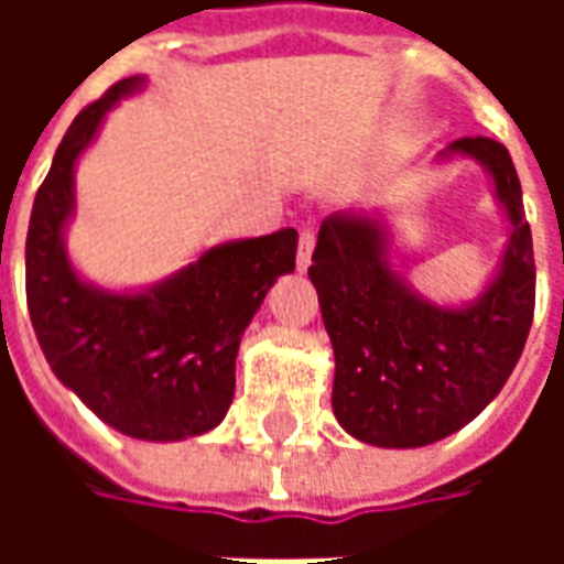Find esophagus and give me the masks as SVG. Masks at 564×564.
<instances>
[{"mask_svg": "<svg viewBox=\"0 0 564 564\" xmlns=\"http://www.w3.org/2000/svg\"><path fill=\"white\" fill-rule=\"evenodd\" d=\"M314 245H317V235L305 229V232L299 235V250H295V265L299 271H305L311 265V253H314Z\"/></svg>", "mask_w": 564, "mask_h": 564, "instance_id": "obj_1", "label": "esophagus"}]
</instances>
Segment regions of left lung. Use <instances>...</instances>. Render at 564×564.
Masks as SVG:
<instances>
[{"label":"left lung","instance_id":"1","mask_svg":"<svg viewBox=\"0 0 564 564\" xmlns=\"http://www.w3.org/2000/svg\"><path fill=\"white\" fill-rule=\"evenodd\" d=\"M453 156L484 165L510 223L496 278L468 305H435L404 281L380 210L319 226L307 278L335 350L332 411L362 444L408 449L459 432L508 383L532 329V229L508 148L477 135L437 160Z\"/></svg>","mask_w":564,"mask_h":564}]
</instances>
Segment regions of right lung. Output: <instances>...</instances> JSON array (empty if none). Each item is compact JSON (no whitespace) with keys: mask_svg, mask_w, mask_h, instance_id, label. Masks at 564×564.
<instances>
[{"mask_svg":"<svg viewBox=\"0 0 564 564\" xmlns=\"http://www.w3.org/2000/svg\"><path fill=\"white\" fill-rule=\"evenodd\" d=\"M144 87L117 80L87 105L54 153L26 232V305L63 387L102 423L139 441L205 435L229 411L241 335L271 283L295 269V229L226 241L139 293L84 281L66 253L75 165L105 115Z\"/></svg>","mask_w":564,"mask_h":564,"instance_id":"add662e5","label":"right lung"}]
</instances>
